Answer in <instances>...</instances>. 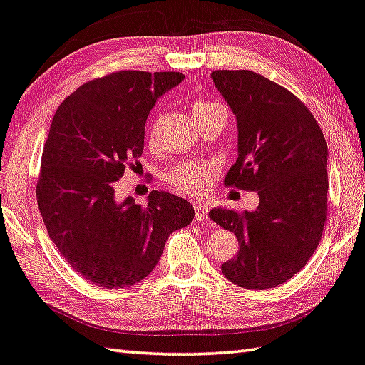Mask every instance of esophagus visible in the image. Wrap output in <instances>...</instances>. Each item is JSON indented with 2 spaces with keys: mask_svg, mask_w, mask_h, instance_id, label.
<instances>
[{
  "mask_svg": "<svg viewBox=\"0 0 365 365\" xmlns=\"http://www.w3.org/2000/svg\"><path fill=\"white\" fill-rule=\"evenodd\" d=\"M193 205H195V217H196V220L197 222L205 220V218H207V215H209V207H207V205L202 204V202H197V201Z\"/></svg>",
  "mask_w": 365,
  "mask_h": 365,
  "instance_id": "obj_1",
  "label": "esophagus"
}]
</instances>
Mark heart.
<instances>
[{"label": "heart", "instance_id": "b5f03b06", "mask_svg": "<svg viewBox=\"0 0 365 365\" xmlns=\"http://www.w3.org/2000/svg\"><path fill=\"white\" fill-rule=\"evenodd\" d=\"M222 105L209 101H200L193 105L195 118L200 121L204 116H207L210 111L220 108ZM214 174V168L210 164L197 163V161H188L178 164L174 170H170L168 174V182L170 183L172 188H175L182 193L188 195H202L205 190L209 188L210 178Z\"/></svg>", "mask_w": 365, "mask_h": 365}]
</instances>
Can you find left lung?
I'll list each match as a JSON object with an SVG mask.
<instances>
[{
	"label": "left lung",
	"mask_w": 365,
	"mask_h": 365,
	"mask_svg": "<svg viewBox=\"0 0 365 365\" xmlns=\"http://www.w3.org/2000/svg\"><path fill=\"white\" fill-rule=\"evenodd\" d=\"M210 76L237 124V160L225 185L260 197L252 212H209L240 241L222 273L244 289L276 287L307 264L321 241L329 190L326 138L304 103L268 78L250 70H217Z\"/></svg>",
	"instance_id": "8db88e82"
}]
</instances>
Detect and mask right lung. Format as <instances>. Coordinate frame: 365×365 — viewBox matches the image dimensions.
<instances>
[{"label": "right lung", "instance_id": "right-lung-1", "mask_svg": "<svg viewBox=\"0 0 365 365\" xmlns=\"http://www.w3.org/2000/svg\"><path fill=\"white\" fill-rule=\"evenodd\" d=\"M183 78L177 71L111 73L79 86L52 118L38 207L62 257L98 287L145 279L169 235L195 218L193 205L168 191H151L147 205L115 197V182L143 153L151 108Z\"/></svg>", "mask_w": 365, "mask_h": 365}]
</instances>
